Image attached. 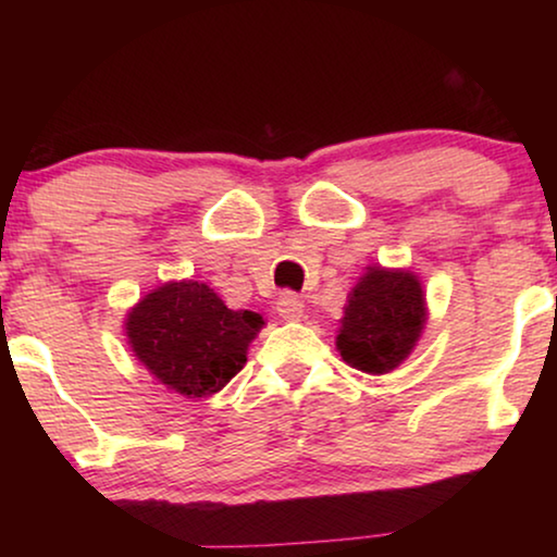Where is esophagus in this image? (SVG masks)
<instances>
[{
	"mask_svg": "<svg viewBox=\"0 0 557 557\" xmlns=\"http://www.w3.org/2000/svg\"><path fill=\"white\" fill-rule=\"evenodd\" d=\"M276 311L281 319H286V322H296V319L304 317V304L296 294L284 292L276 301Z\"/></svg>",
	"mask_w": 557,
	"mask_h": 557,
	"instance_id": "esophagus-1",
	"label": "esophagus"
}]
</instances>
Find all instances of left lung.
<instances>
[{"instance_id":"8db88e82","label":"left lung","mask_w":557,"mask_h":557,"mask_svg":"<svg viewBox=\"0 0 557 557\" xmlns=\"http://www.w3.org/2000/svg\"><path fill=\"white\" fill-rule=\"evenodd\" d=\"M423 322V288L413 273L370 269L349 294L337 349L349 368L383 375L410 355Z\"/></svg>"}]
</instances>
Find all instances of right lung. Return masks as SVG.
Instances as JSON below:
<instances>
[{
	"label": "right lung",
	"mask_w": 557,
	"mask_h": 557,
	"mask_svg": "<svg viewBox=\"0 0 557 557\" xmlns=\"http://www.w3.org/2000/svg\"><path fill=\"white\" fill-rule=\"evenodd\" d=\"M263 326L256 311H233L197 281L166 284L136 304L126 319L139 362L180 395L205 398L246 364L250 339Z\"/></svg>",
	"instance_id": "add662e5"
}]
</instances>
